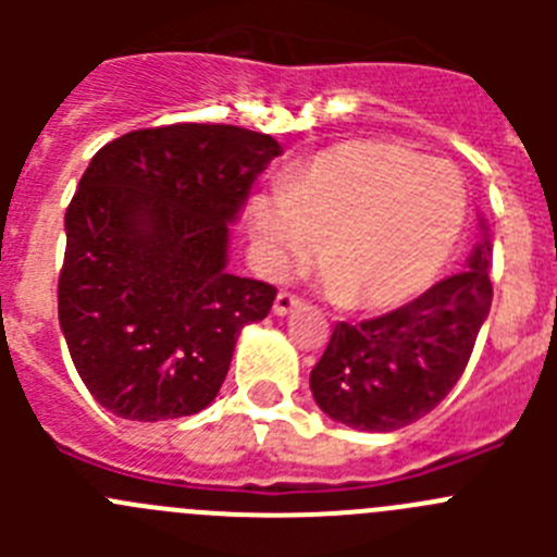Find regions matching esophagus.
Returning <instances> with one entry per match:
<instances>
[{"label":"esophagus","instance_id":"34e87169","mask_svg":"<svg viewBox=\"0 0 557 557\" xmlns=\"http://www.w3.org/2000/svg\"><path fill=\"white\" fill-rule=\"evenodd\" d=\"M301 298H295V295L289 293H278L275 295V301H273V314L275 318H287L289 312H295V309H301Z\"/></svg>","mask_w":557,"mask_h":557}]
</instances>
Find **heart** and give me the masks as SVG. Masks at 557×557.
<instances>
[{
  "mask_svg": "<svg viewBox=\"0 0 557 557\" xmlns=\"http://www.w3.org/2000/svg\"><path fill=\"white\" fill-rule=\"evenodd\" d=\"M460 172L387 141L329 147L253 198L250 223L270 275L321 250L329 293L351 309H393L424 293L466 225Z\"/></svg>",
  "mask_w": 557,
  "mask_h": 557,
  "instance_id": "b5f03b06",
  "label": "heart"
}]
</instances>
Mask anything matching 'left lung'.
Masks as SVG:
<instances>
[{
    "mask_svg": "<svg viewBox=\"0 0 557 557\" xmlns=\"http://www.w3.org/2000/svg\"><path fill=\"white\" fill-rule=\"evenodd\" d=\"M494 239L480 218L469 268L407 307L359 326L337 323L309 387L323 412L359 432H393L435 410L457 385L491 312Z\"/></svg>",
    "mask_w": 557,
    "mask_h": 557,
    "instance_id": "1",
    "label": "left lung"
}]
</instances>
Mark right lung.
Listing matches in <instances>:
<instances>
[{
  "instance_id": "add662e5",
  "label": "right lung",
  "mask_w": 557,
  "mask_h": 557,
  "mask_svg": "<svg viewBox=\"0 0 557 557\" xmlns=\"http://www.w3.org/2000/svg\"><path fill=\"white\" fill-rule=\"evenodd\" d=\"M282 156L234 125L133 131L97 152L66 209L58 321L83 385L116 418L206 410L236 337L275 289L228 273L231 225Z\"/></svg>"
}]
</instances>
